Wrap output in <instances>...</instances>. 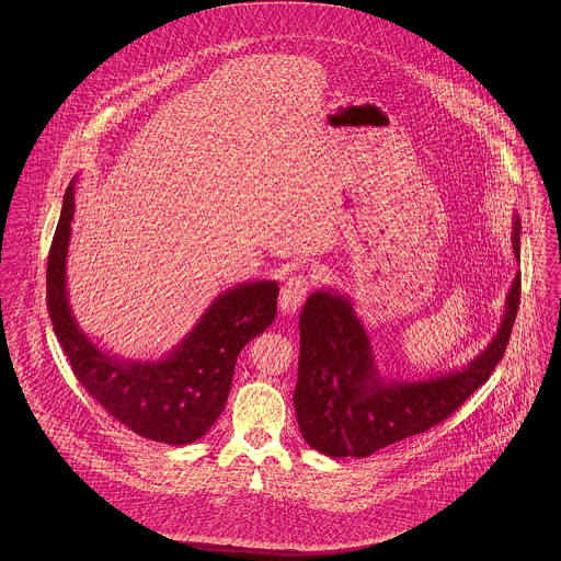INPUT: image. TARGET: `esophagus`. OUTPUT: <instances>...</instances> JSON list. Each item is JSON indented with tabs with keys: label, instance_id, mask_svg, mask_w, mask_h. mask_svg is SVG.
Here are the masks:
<instances>
[{
	"label": "esophagus",
	"instance_id": "obj_1",
	"mask_svg": "<svg viewBox=\"0 0 561 561\" xmlns=\"http://www.w3.org/2000/svg\"><path fill=\"white\" fill-rule=\"evenodd\" d=\"M309 288H311V277L307 273L290 275L286 279V284L282 286V293H279L282 311L288 313V316H294L300 309V305L305 302V296L309 293Z\"/></svg>",
	"mask_w": 561,
	"mask_h": 561
}]
</instances>
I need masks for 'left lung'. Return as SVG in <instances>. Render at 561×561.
Returning <instances> with one entry per match:
<instances>
[{
  "instance_id": "obj_1",
  "label": "left lung",
  "mask_w": 561,
  "mask_h": 561,
  "mask_svg": "<svg viewBox=\"0 0 561 561\" xmlns=\"http://www.w3.org/2000/svg\"><path fill=\"white\" fill-rule=\"evenodd\" d=\"M519 229L522 222L513 216L511 243L517 261ZM519 293L522 275L515 273L499 332L467 366L419 380L378 373L370 336L348 296L336 290L311 294L298 320L300 355L294 389L305 442L325 456L364 458L446 421L503 359Z\"/></svg>"
}]
</instances>
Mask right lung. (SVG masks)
Masks as SVG:
<instances>
[{
	"label": "right lung",
	"mask_w": 561,
	"mask_h": 561,
	"mask_svg": "<svg viewBox=\"0 0 561 561\" xmlns=\"http://www.w3.org/2000/svg\"><path fill=\"white\" fill-rule=\"evenodd\" d=\"M76 183L65 191L48 256V311L83 389L136 435L185 446L204 437L231 391L238 355L277 313V282H243L218 294L187 336L158 362L124 359L99 347L73 316L67 254L76 214Z\"/></svg>",
	"instance_id": "right-lung-1"
}]
</instances>
